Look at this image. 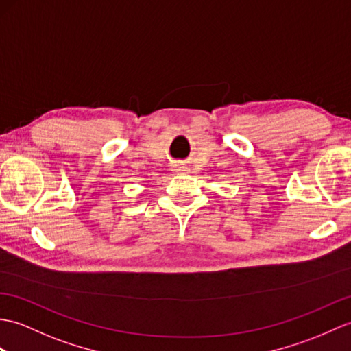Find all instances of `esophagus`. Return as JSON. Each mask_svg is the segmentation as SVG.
I'll return each mask as SVG.
<instances>
[{"label": "esophagus", "instance_id": "34e87169", "mask_svg": "<svg viewBox=\"0 0 351 351\" xmlns=\"http://www.w3.org/2000/svg\"><path fill=\"white\" fill-rule=\"evenodd\" d=\"M172 170L176 173H184V172H186V167H185V165H182V162H175V165L172 166Z\"/></svg>", "mask_w": 351, "mask_h": 351}]
</instances>
